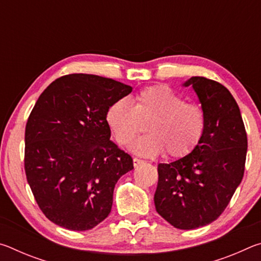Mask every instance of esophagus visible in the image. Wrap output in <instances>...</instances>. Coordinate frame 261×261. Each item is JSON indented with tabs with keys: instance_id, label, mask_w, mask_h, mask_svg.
Segmentation results:
<instances>
[{
	"instance_id": "34e87169",
	"label": "esophagus",
	"mask_w": 261,
	"mask_h": 261,
	"mask_svg": "<svg viewBox=\"0 0 261 261\" xmlns=\"http://www.w3.org/2000/svg\"><path fill=\"white\" fill-rule=\"evenodd\" d=\"M141 163H144L143 160H140V159H138V158H134V166L135 167H138L139 165H141Z\"/></svg>"
}]
</instances>
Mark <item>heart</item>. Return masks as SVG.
Listing matches in <instances>:
<instances>
[{"label": "heart", "mask_w": 261, "mask_h": 261, "mask_svg": "<svg viewBox=\"0 0 261 261\" xmlns=\"http://www.w3.org/2000/svg\"><path fill=\"white\" fill-rule=\"evenodd\" d=\"M146 122L148 136L136 140L131 149L147 158L163 152L171 158L185 156L205 130V114L199 106L185 102L182 95L165 85L144 88L131 102L116 100L106 113V123L122 146H127Z\"/></svg>", "instance_id": "obj_1"}]
</instances>
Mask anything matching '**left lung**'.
I'll return each instance as SVG.
<instances>
[{"label": "left lung", "instance_id": "8db88e82", "mask_svg": "<svg viewBox=\"0 0 261 261\" xmlns=\"http://www.w3.org/2000/svg\"><path fill=\"white\" fill-rule=\"evenodd\" d=\"M205 114L201 139L188 155L158 166L154 204L171 226L183 230L204 227L226 210L244 175L247 137L240 107L222 84L191 77Z\"/></svg>", "mask_w": 261, "mask_h": 261}]
</instances>
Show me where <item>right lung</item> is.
<instances>
[{
    "mask_svg": "<svg viewBox=\"0 0 261 261\" xmlns=\"http://www.w3.org/2000/svg\"><path fill=\"white\" fill-rule=\"evenodd\" d=\"M132 92L125 84L72 73L53 82L25 127V173L51 222L84 231L107 218L115 184L134 161L110 140L106 113Z\"/></svg>",
    "mask_w": 261,
    "mask_h": 261,
    "instance_id": "right-lung-1",
    "label": "right lung"
}]
</instances>
